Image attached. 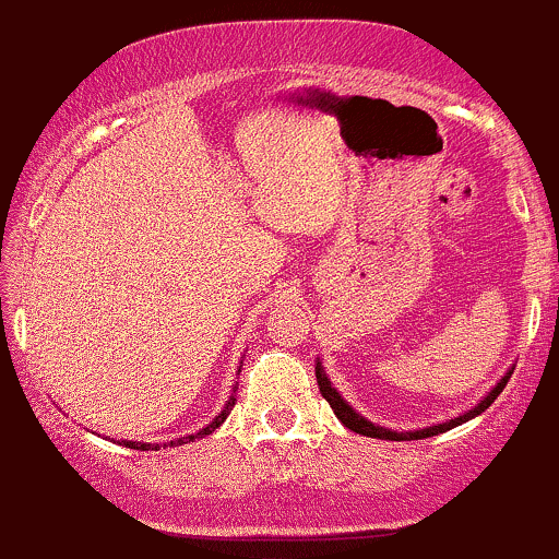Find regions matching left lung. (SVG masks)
<instances>
[{
  "mask_svg": "<svg viewBox=\"0 0 559 559\" xmlns=\"http://www.w3.org/2000/svg\"><path fill=\"white\" fill-rule=\"evenodd\" d=\"M512 372H514V367L509 369V372L503 374V378L498 380L496 385H492V391H487V396H481V399H479V404H477V407H472V409H466V413L455 415V418H452V420L437 423V426H426V428H418V431H393V428L378 426V423H372V420H367V418H364V415H358L356 409L350 407L348 402H345V399H343V393H340L337 388L332 385V380H329L326 369L321 367V361H316V380H319V391H321V396H324L326 402H329V407L334 409V415H337V420L343 423L345 428H350V431L361 433V437H372V439H388V442H409V439H426V437H437V433H444V431H450V428L461 426V423H466V420L477 418V415L485 413V409L490 407L492 402H496V399H498V393H501L503 388H507L509 378H512Z\"/></svg>",
  "mask_w": 559,
  "mask_h": 559,
  "instance_id": "1",
  "label": "left lung"
}]
</instances>
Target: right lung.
<instances>
[{"label":"right lung","instance_id":"right-lung-1","mask_svg":"<svg viewBox=\"0 0 559 559\" xmlns=\"http://www.w3.org/2000/svg\"><path fill=\"white\" fill-rule=\"evenodd\" d=\"M240 367H243V361H240ZM240 367H238V374H240ZM235 388H238V385H233V393H235ZM233 407H235V396L227 399V404H225V407H222V413L216 415V418L211 420V423H205V426L201 428V431H198V433H190V437H179V439H174V442H166V444H163V448H179V444L192 442V439H203V437H209L211 431H216V428H219L222 423L227 420V415H230V409H233ZM120 444H126V448H131V450H160V444H150V442H128V439H122Z\"/></svg>","mask_w":559,"mask_h":559}]
</instances>
